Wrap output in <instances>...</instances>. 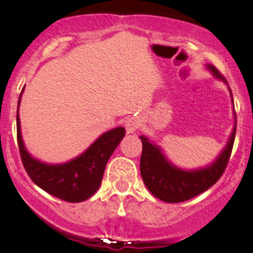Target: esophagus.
Wrapping results in <instances>:
<instances>
[{
    "label": "esophagus",
    "mask_w": 253,
    "mask_h": 253,
    "mask_svg": "<svg viewBox=\"0 0 253 253\" xmlns=\"http://www.w3.org/2000/svg\"><path fill=\"white\" fill-rule=\"evenodd\" d=\"M139 121L135 120V119H129V120H127V123L125 124V127H126V130L128 133H133L134 130H136L139 128Z\"/></svg>",
    "instance_id": "1"
}]
</instances>
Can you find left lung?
Listing matches in <instances>:
<instances>
[{"instance_id":"8db88e82","label":"left lung","mask_w":253,"mask_h":253,"mask_svg":"<svg viewBox=\"0 0 253 253\" xmlns=\"http://www.w3.org/2000/svg\"><path fill=\"white\" fill-rule=\"evenodd\" d=\"M208 69L213 72L214 76L221 78L226 82L223 75L215 66L210 64ZM229 91L232 95L231 89ZM236 129L237 124L234 125L233 132L226 145V149L222 151L219 158L211 167L196 171H184L172 167L156 145L151 144L145 136H140L143 143L140 173L147 189L157 199L169 203L187 201L207 190L219 181L223 171L227 168L236 138Z\"/></svg>"}]
</instances>
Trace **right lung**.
I'll use <instances>...</instances> for the list:
<instances>
[{
	"instance_id": "obj_1",
	"label": "right lung",
	"mask_w": 253,
	"mask_h": 253,
	"mask_svg": "<svg viewBox=\"0 0 253 253\" xmlns=\"http://www.w3.org/2000/svg\"><path fill=\"white\" fill-rule=\"evenodd\" d=\"M19 97V104H20ZM16 135L20 156L26 172L38 187L66 202H82L96 193L108 159L125 136L124 127L102 134L83 155L60 165H48L32 158L24 146L20 130L19 109L16 113Z\"/></svg>"
}]
</instances>
